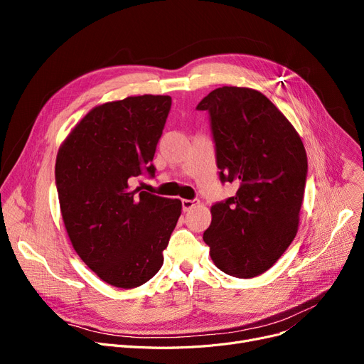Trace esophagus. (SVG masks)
Segmentation results:
<instances>
[{"label":"esophagus","instance_id":"esophagus-1","mask_svg":"<svg viewBox=\"0 0 364 364\" xmlns=\"http://www.w3.org/2000/svg\"><path fill=\"white\" fill-rule=\"evenodd\" d=\"M181 205H183V211L187 213V211H190V209H192V208L198 206V205H199V200H198V199H183V200H181Z\"/></svg>","mask_w":364,"mask_h":364}]
</instances>
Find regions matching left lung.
Segmentation results:
<instances>
[{
  "label": "left lung",
  "instance_id": "1",
  "mask_svg": "<svg viewBox=\"0 0 364 364\" xmlns=\"http://www.w3.org/2000/svg\"><path fill=\"white\" fill-rule=\"evenodd\" d=\"M196 109L211 119L220 180L239 184L233 198L211 208L203 240L225 274L259 276L298 232L307 153L292 124L257 90L221 87Z\"/></svg>",
  "mask_w": 364,
  "mask_h": 364
}]
</instances>
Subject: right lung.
I'll use <instances>...</instances> for the list:
<instances>
[{"mask_svg": "<svg viewBox=\"0 0 364 364\" xmlns=\"http://www.w3.org/2000/svg\"><path fill=\"white\" fill-rule=\"evenodd\" d=\"M171 109L169 95H136L91 109L62 143L55 186L68 236L106 283L141 286L164 264L181 200L132 188L151 161Z\"/></svg>", "mask_w": 364, "mask_h": 364, "instance_id": "obj_1", "label": "right lung"}]
</instances>
